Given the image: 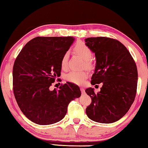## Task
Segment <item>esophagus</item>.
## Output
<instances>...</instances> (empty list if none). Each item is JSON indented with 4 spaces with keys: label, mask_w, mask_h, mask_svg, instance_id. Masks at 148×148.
<instances>
[{
    "label": "esophagus",
    "mask_w": 148,
    "mask_h": 148,
    "mask_svg": "<svg viewBox=\"0 0 148 148\" xmlns=\"http://www.w3.org/2000/svg\"><path fill=\"white\" fill-rule=\"evenodd\" d=\"M80 90H81L82 93H84V92H85V90H84V88H80Z\"/></svg>",
    "instance_id": "34e87169"
}]
</instances>
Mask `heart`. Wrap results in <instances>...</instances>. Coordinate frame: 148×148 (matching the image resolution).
<instances>
[{"instance_id": "heart-1", "label": "heart", "mask_w": 148, "mask_h": 148, "mask_svg": "<svg viewBox=\"0 0 148 148\" xmlns=\"http://www.w3.org/2000/svg\"><path fill=\"white\" fill-rule=\"evenodd\" d=\"M75 51L77 53L81 56L85 60V64L87 67L91 66L90 59L92 58V52L87 45L83 42H79L75 46ZM69 53H65L61 59V66L62 69H65L67 66V61H68ZM88 73L86 71H73L66 76V79L69 82L76 84H82L87 77Z\"/></svg>"}]
</instances>
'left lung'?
<instances>
[{"mask_svg":"<svg viewBox=\"0 0 148 148\" xmlns=\"http://www.w3.org/2000/svg\"><path fill=\"white\" fill-rule=\"evenodd\" d=\"M85 42L96 58L91 84H103L98 93L92 88L85 90L92 99L86 114L95 122L113 123L122 118L134 102L137 66L126 47L118 40L101 36L87 38Z\"/></svg>","mask_w":148,"mask_h":148,"instance_id":"obj_1","label":"left lung"}]
</instances>
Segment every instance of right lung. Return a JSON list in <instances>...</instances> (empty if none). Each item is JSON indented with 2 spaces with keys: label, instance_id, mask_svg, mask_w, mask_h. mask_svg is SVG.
<instances>
[{
  "label": "right lung",
  "instance_id": "right-lung-1",
  "mask_svg": "<svg viewBox=\"0 0 148 148\" xmlns=\"http://www.w3.org/2000/svg\"><path fill=\"white\" fill-rule=\"evenodd\" d=\"M75 41L73 36H38L28 41L15 59L13 92L26 118L39 125H49L64 118L71 101L80 97L78 86L67 82L50 90L60 75L61 59Z\"/></svg>",
  "mask_w": 148,
  "mask_h": 148
}]
</instances>
